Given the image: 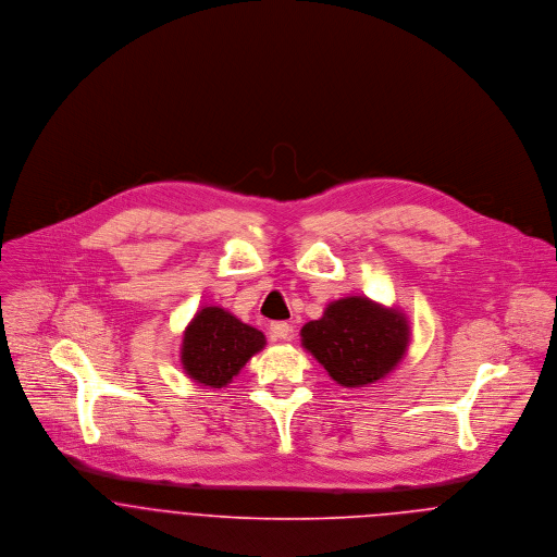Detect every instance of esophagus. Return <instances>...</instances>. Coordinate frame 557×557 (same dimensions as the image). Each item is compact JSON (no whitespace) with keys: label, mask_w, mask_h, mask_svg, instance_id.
<instances>
[{"label":"esophagus","mask_w":557,"mask_h":557,"mask_svg":"<svg viewBox=\"0 0 557 557\" xmlns=\"http://www.w3.org/2000/svg\"><path fill=\"white\" fill-rule=\"evenodd\" d=\"M292 325L287 323V321H274L272 325H270V334L274 336V338H278V341H289L292 338Z\"/></svg>","instance_id":"34e87169"}]
</instances>
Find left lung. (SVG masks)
Returning <instances> with one entry per match:
<instances>
[{
    "label": "left lung",
    "instance_id": "left-lung-1",
    "mask_svg": "<svg viewBox=\"0 0 557 557\" xmlns=\"http://www.w3.org/2000/svg\"><path fill=\"white\" fill-rule=\"evenodd\" d=\"M302 347L345 388H362L386 377L403 360L409 325L397 309L367 296H349L325 307L321 319L300 330Z\"/></svg>",
    "mask_w": 557,
    "mask_h": 557
}]
</instances>
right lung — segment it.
<instances>
[{
  "instance_id": "1",
  "label": "right lung",
  "mask_w": 557,
  "mask_h": 557,
  "mask_svg": "<svg viewBox=\"0 0 557 557\" xmlns=\"http://www.w3.org/2000/svg\"><path fill=\"white\" fill-rule=\"evenodd\" d=\"M263 347V332L221 307H203L184 330L180 356L190 380L201 386L225 388Z\"/></svg>"
}]
</instances>
